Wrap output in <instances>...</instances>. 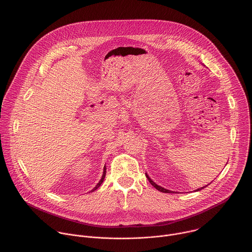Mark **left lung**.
Instances as JSON below:
<instances>
[{"label":"left lung","mask_w":252,"mask_h":252,"mask_svg":"<svg viewBox=\"0 0 252 252\" xmlns=\"http://www.w3.org/2000/svg\"><path fill=\"white\" fill-rule=\"evenodd\" d=\"M145 175H146V178L148 179L149 183H150V184H151V185H152L156 189H158L159 191H161V192H165V193H171V192H173V191H171V190H168V189H164V188H162V187L158 186L157 184H155V183H154V182L149 178V176H148L147 174H145ZM206 187H207V186H206ZM204 188H205V187H203V188H201V189H196V190H197V191H198V190H201V189H204Z\"/></svg>","instance_id":"left-lung-1"}]
</instances>
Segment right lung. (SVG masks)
<instances>
[{
    "label": "right lung",
    "instance_id": "add662e5",
    "mask_svg": "<svg viewBox=\"0 0 252 252\" xmlns=\"http://www.w3.org/2000/svg\"><path fill=\"white\" fill-rule=\"evenodd\" d=\"M105 176H106V167H104V172H103V176H102V178H101V180H100V182L97 184V186L91 190V191H94V190H96L101 185H102V183H103V181H104V179H105Z\"/></svg>",
    "mask_w": 252,
    "mask_h": 252
}]
</instances>
